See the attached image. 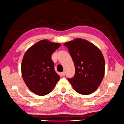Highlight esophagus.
<instances>
[{
    "label": "esophagus",
    "mask_w": 124,
    "mask_h": 124,
    "mask_svg": "<svg viewBox=\"0 0 124 124\" xmlns=\"http://www.w3.org/2000/svg\"><path fill=\"white\" fill-rule=\"evenodd\" d=\"M62 76H64L65 75V72H62Z\"/></svg>",
    "instance_id": "esophagus-1"
}]
</instances>
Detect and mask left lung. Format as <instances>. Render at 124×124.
<instances>
[{
  "mask_svg": "<svg viewBox=\"0 0 124 124\" xmlns=\"http://www.w3.org/2000/svg\"><path fill=\"white\" fill-rule=\"evenodd\" d=\"M75 65V74L68 81L78 93L88 95L96 91L103 79L105 62L97 46L81 38L65 43Z\"/></svg>",
  "mask_w": 124,
  "mask_h": 124,
  "instance_id": "left-lung-1",
  "label": "left lung"
}]
</instances>
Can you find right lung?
Here are the masks:
<instances>
[{
  "instance_id": "1",
  "label": "right lung",
  "mask_w": 124,
  "mask_h": 124,
  "mask_svg": "<svg viewBox=\"0 0 124 124\" xmlns=\"http://www.w3.org/2000/svg\"><path fill=\"white\" fill-rule=\"evenodd\" d=\"M61 45L46 39L38 42L26 51L21 74L27 87L35 94L44 96L52 91L60 79L51 55Z\"/></svg>"
}]
</instances>
